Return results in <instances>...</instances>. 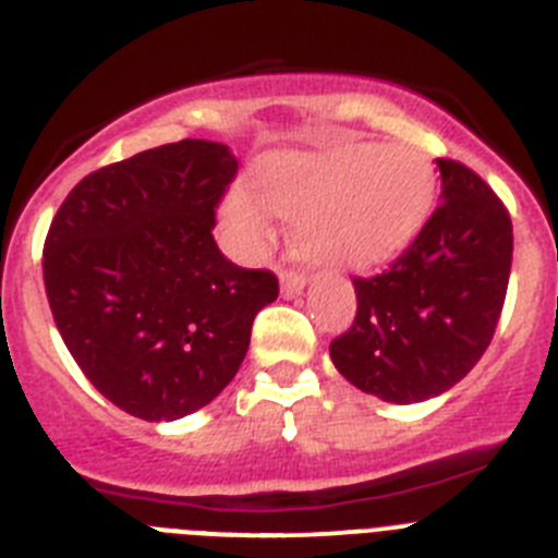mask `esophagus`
Masks as SVG:
<instances>
[{
	"label": "esophagus",
	"instance_id": "obj_1",
	"mask_svg": "<svg viewBox=\"0 0 558 558\" xmlns=\"http://www.w3.org/2000/svg\"><path fill=\"white\" fill-rule=\"evenodd\" d=\"M303 289H305L303 272H294V269H283V272H280V291H283L286 298H294V294H300Z\"/></svg>",
	"mask_w": 558,
	"mask_h": 558
}]
</instances>
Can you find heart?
I'll return each instance as SVG.
<instances>
[{"mask_svg":"<svg viewBox=\"0 0 558 558\" xmlns=\"http://www.w3.org/2000/svg\"><path fill=\"white\" fill-rule=\"evenodd\" d=\"M222 203V225L244 253L272 235V214L291 219L298 244L319 264L378 267L420 233L434 205L436 174L405 144H348L328 153H275Z\"/></svg>","mask_w":558,"mask_h":558,"instance_id":"heart-1","label":"heart"}]
</instances>
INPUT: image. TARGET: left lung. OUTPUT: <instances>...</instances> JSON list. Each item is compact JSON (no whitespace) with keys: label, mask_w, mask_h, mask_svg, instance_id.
<instances>
[{"label":"left lung","mask_w":558,"mask_h":558,"mask_svg":"<svg viewBox=\"0 0 558 558\" xmlns=\"http://www.w3.org/2000/svg\"><path fill=\"white\" fill-rule=\"evenodd\" d=\"M441 205L375 278H353L359 311L330 341L355 389L423 403L459 384L489 348L511 272L509 210L464 163L436 158Z\"/></svg>","instance_id":"left-lung-1"}]
</instances>
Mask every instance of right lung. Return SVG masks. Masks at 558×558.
<instances>
[{
  "instance_id": "right-lung-1",
  "label": "right lung",
  "mask_w": 558,
  "mask_h": 558,
  "mask_svg": "<svg viewBox=\"0 0 558 558\" xmlns=\"http://www.w3.org/2000/svg\"><path fill=\"white\" fill-rule=\"evenodd\" d=\"M235 169L225 144H163L80 180L49 225L54 325L94 389L147 423L217 398L278 298L272 272L235 267L210 233Z\"/></svg>"
}]
</instances>
